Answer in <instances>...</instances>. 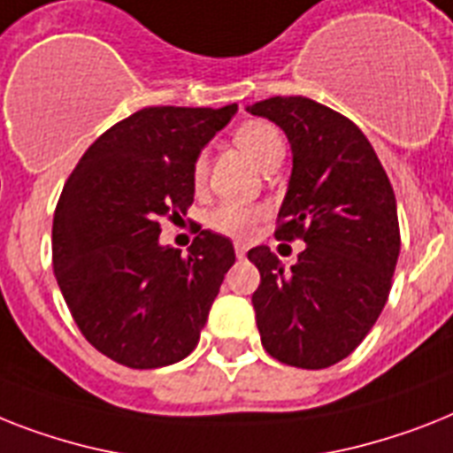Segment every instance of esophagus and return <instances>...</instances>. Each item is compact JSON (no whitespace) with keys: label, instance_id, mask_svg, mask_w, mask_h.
Wrapping results in <instances>:
<instances>
[{"label":"esophagus","instance_id":"1","mask_svg":"<svg viewBox=\"0 0 453 453\" xmlns=\"http://www.w3.org/2000/svg\"><path fill=\"white\" fill-rule=\"evenodd\" d=\"M246 251H249V246L244 242H234V253H237V258H244Z\"/></svg>","mask_w":453,"mask_h":453}]
</instances>
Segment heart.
<instances>
[{
  "mask_svg": "<svg viewBox=\"0 0 453 453\" xmlns=\"http://www.w3.org/2000/svg\"><path fill=\"white\" fill-rule=\"evenodd\" d=\"M234 143L244 150V156L251 157L253 163L265 172L281 163L286 153V143L279 130L265 120H249V123L239 125L234 130ZM207 172L209 160L204 153H200L193 163V183L197 188L207 179ZM260 216H263V207H258V204L223 202L209 214V226L219 233L230 234V237H246L256 227Z\"/></svg>",
  "mask_w": 453,
  "mask_h": 453,
  "instance_id": "b5f03b06",
  "label": "heart"
}]
</instances>
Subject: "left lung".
<instances>
[{
  "label": "left lung",
  "instance_id": "obj_1",
  "mask_svg": "<svg viewBox=\"0 0 453 453\" xmlns=\"http://www.w3.org/2000/svg\"><path fill=\"white\" fill-rule=\"evenodd\" d=\"M246 111L279 125L293 153L279 239L304 242L286 270L249 251L260 342L286 365L321 370L347 358L380 319L400 253L398 207L372 143L342 113L307 97H270Z\"/></svg>",
  "mask_w": 453,
  "mask_h": 453
}]
</instances>
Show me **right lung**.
Here are the masks:
<instances>
[{
    "label": "right lung",
    "instance_id": "add662e5",
    "mask_svg": "<svg viewBox=\"0 0 453 453\" xmlns=\"http://www.w3.org/2000/svg\"><path fill=\"white\" fill-rule=\"evenodd\" d=\"M237 113L149 106L106 130L62 188L53 219V270L73 321L120 365L153 370L197 347L233 242L211 230L188 256L160 244V220L193 204V163Z\"/></svg>",
    "mask_w": 453,
    "mask_h": 453
}]
</instances>
